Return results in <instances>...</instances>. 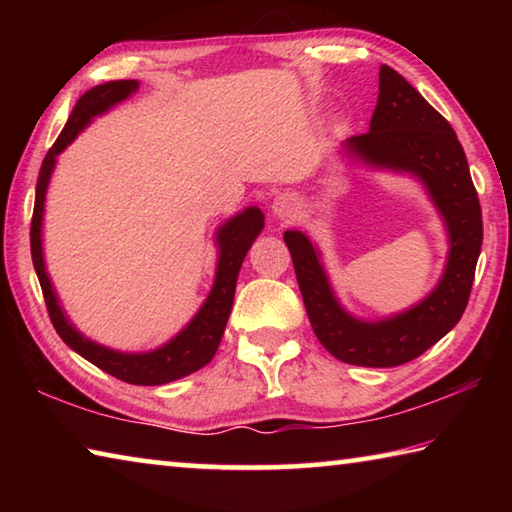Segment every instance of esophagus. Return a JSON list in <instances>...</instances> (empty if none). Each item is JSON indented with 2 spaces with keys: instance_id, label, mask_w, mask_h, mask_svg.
<instances>
[{
  "instance_id": "34e87169",
  "label": "esophagus",
  "mask_w": 512,
  "mask_h": 512,
  "mask_svg": "<svg viewBox=\"0 0 512 512\" xmlns=\"http://www.w3.org/2000/svg\"><path fill=\"white\" fill-rule=\"evenodd\" d=\"M271 210L280 221H291V219H296V214H298V203L291 194H280L273 201Z\"/></svg>"
}]
</instances>
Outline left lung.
I'll list each match as a JSON object with an SVG mask.
<instances>
[{"mask_svg":"<svg viewBox=\"0 0 512 512\" xmlns=\"http://www.w3.org/2000/svg\"><path fill=\"white\" fill-rule=\"evenodd\" d=\"M345 151L359 160L409 171L427 185L449 232L443 280L400 316L363 323L345 314L329 289L316 248L298 230L284 232L309 323L323 348L343 363L393 368L413 361L461 320L470 300L483 221L461 142L440 112L393 67H379V97L370 131L352 135Z\"/></svg>","mask_w":512,"mask_h":512,"instance_id":"1","label":"left lung"}]
</instances>
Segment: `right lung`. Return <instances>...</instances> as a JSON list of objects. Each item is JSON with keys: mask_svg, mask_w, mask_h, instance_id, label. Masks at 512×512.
<instances>
[{"mask_svg": "<svg viewBox=\"0 0 512 512\" xmlns=\"http://www.w3.org/2000/svg\"><path fill=\"white\" fill-rule=\"evenodd\" d=\"M137 90V81H108L101 85H94L83 97L76 101V106L69 115L63 133L58 135L54 146L47 151L45 160H42L38 185H36V205H33L31 216V257L33 266H36L42 296H45V305L49 311L51 323H54L56 332L69 348L76 350L83 359H88L94 366L106 370L108 375L117 377L126 384L135 386H160L169 384L173 379H180L185 375H192L205 363H210L216 348H219L225 323H228L232 300H235V287L239 268L248 248L253 246L259 232L264 228V214L257 207H248L246 212L237 214L221 225L216 241H219V266H216V280L214 287L207 296L205 305L194 316L183 332L176 339L169 341L162 348L144 354H124L103 348V345L92 343L85 339L83 334L69 325L63 309L58 307L56 293L51 289V282L45 273V262H42V239H40V225H42V210H45V194L47 185L54 171L56 155L65 149V146L79 135L85 126L90 124L92 117L106 112L110 106L124 101L126 97Z\"/></svg>", "mask_w": 512, "mask_h": 512, "instance_id": "1", "label": "right lung"}]
</instances>
